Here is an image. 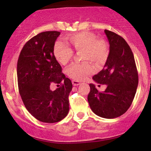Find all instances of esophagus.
<instances>
[{
	"mask_svg": "<svg viewBox=\"0 0 151 151\" xmlns=\"http://www.w3.org/2000/svg\"><path fill=\"white\" fill-rule=\"evenodd\" d=\"M72 84H73V86H78L80 84L79 81H77V80H72Z\"/></svg>",
	"mask_w": 151,
	"mask_h": 151,
	"instance_id": "esophagus-1",
	"label": "esophagus"
}]
</instances>
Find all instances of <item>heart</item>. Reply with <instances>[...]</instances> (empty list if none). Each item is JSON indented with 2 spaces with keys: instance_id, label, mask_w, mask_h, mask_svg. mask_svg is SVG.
I'll use <instances>...</instances> for the list:
<instances>
[{
  "instance_id": "heart-1",
  "label": "heart",
  "mask_w": 151,
  "mask_h": 151,
  "mask_svg": "<svg viewBox=\"0 0 151 151\" xmlns=\"http://www.w3.org/2000/svg\"><path fill=\"white\" fill-rule=\"evenodd\" d=\"M71 45L69 48L60 42H57L53 48L55 59L61 65H66L71 60L73 51L81 53L82 61H90L97 67L104 65L109 55V47L103 39H97L95 34L82 32L70 34L65 38ZM93 69L88 62L80 64H73L66 69L67 76L76 80H83L91 73Z\"/></svg>"
}]
</instances>
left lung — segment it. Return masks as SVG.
<instances>
[{
    "label": "left lung",
    "mask_w": 151,
    "mask_h": 151,
    "mask_svg": "<svg viewBox=\"0 0 151 151\" xmlns=\"http://www.w3.org/2000/svg\"><path fill=\"white\" fill-rule=\"evenodd\" d=\"M110 50L102 71L93 77L94 81L106 84L104 92H99L90 84L88 102L95 114L107 119L121 116L133 102L138 85V73L133 53L122 37L104 30Z\"/></svg>",
    "instance_id": "left-lung-1"
}]
</instances>
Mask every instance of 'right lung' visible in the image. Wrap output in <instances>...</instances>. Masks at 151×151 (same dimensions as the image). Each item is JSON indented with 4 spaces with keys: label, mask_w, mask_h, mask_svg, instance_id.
I'll return each mask as SVG.
<instances>
[{
    "label": "right lung",
    "mask_w": 151,
    "mask_h": 151,
    "mask_svg": "<svg viewBox=\"0 0 151 151\" xmlns=\"http://www.w3.org/2000/svg\"><path fill=\"white\" fill-rule=\"evenodd\" d=\"M60 32H44L25 43L17 63L18 91L24 106L38 120L55 123L67 116L71 81L62 73L53 54L55 42ZM61 86L51 91L50 86Z\"/></svg>",
    "instance_id": "obj_1"
}]
</instances>
